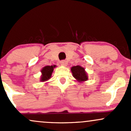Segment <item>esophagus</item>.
<instances>
[{"instance_id":"obj_1","label":"esophagus","mask_w":131,"mask_h":131,"mask_svg":"<svg viewBox=\"0 0 131 131\" xmlns=\"http://www.w3.org/2000/svg\"><path fill=\"white\" fill-rule=\"evenodd\" d=\"M60 64L63 66H67L68 64V62L66 60H61L60 61Z\"/></svg>"}]
</instances>
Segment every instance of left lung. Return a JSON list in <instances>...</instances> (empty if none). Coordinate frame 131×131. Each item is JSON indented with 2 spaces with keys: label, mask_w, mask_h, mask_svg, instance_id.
I'll return each instance as SVG.
<instances>
[{
  "label": "left lung",
  "mask_w": 131,
  "mask_h": 131,
  "mask_svg": "<svg viewBox=\"0 0 131 131\" xmlns=\"http://www.w3.org/2000/svg\"><path fill=\"white\" fill-rule=\"evenodd\" d=\"M71 71L73 73V77L79 82H82L88 79V76L83 67H81L79 65L74 66L71 67Z\"/></svg>",
  "instance_id": "8db88e82"
}]
</instances>
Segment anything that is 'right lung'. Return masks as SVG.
<instances>
[{
	"instance_id": "1",
	"label": "right lung",
	"mask_w": 131,
	"mask_h": 131,
	"mask_svg": "<svg viewBox=\"0 0 131 131\" xmlns=\"http://www.w3.org/2000/svg\"><path fill=\"white\" fill-rule=\"evenodd\" d=\"M56 67V65L46 66L41 70L42 75L40 76V81L43 82L49 80L52 76V74L53 71V69Z\"/></svg>"
}]
</instances>
